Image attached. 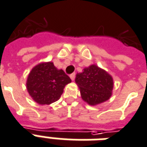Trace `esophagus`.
<instances>
[{"mask_svg":"<svg viewBox=\"0 0 147 147\" xmlns=\"http://www.w3.org/2000/svg\"><path fill=\"white\" fill-rule=\"evenodd\" d=\"M70 78H71V79L73 81L74 79H75V78H76V73H72L70 75Z\"/></svg>","mask_w":147,"mask_h":147,"instance_id":"esophagus-1","label":"esophagus"}]
</instances>
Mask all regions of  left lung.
<instances>
[{
    "label": "left lung",
    "mask_w": 147,
    "mask_h": 147,
    "mask_svg": "<svg viewBox=\"0 0 147 147\" xmlns=\"http://www.w3.org/2000/svg\"><path fill=\"white\" fill-rule=\"evenodd\" d=\"M76 82L80 88L82 98L91 106L108 100L113 88L112 76L95 65L77 73Z\"/></svg>",
    "instance_id": "left-lung-1"
}]
</instances>
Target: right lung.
<instances>
[{
	"label": "right lung",
	"instance_id": "right-lung-1",
	"mask_svg": "<svg viewBox=\"0 0 147 147\" xmlns=\"http://www.w3.org/2000/svg\"><path fill=\"white\" fill-rule=\"evenodd\" d=\"M71 78L52 62L40 63L34 67L27 80V89L31 98L41 105H49L59 100L65 86Z\"/></svg>",
	"mask_w": 147,
	"mask_h": 147
}]
</instances>
